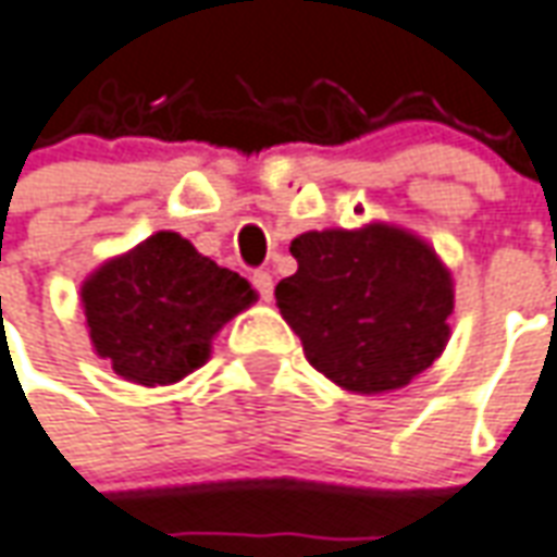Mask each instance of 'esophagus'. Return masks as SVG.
<instances>
[{"label": "esophagus", "mask_w": 557, "mask_h": 557, "mask_svg": "<svg viewBox=\"0 0 557 557\" xmlns=\"http://www.w3.org/2000/svg\"><path fill=\"white\" fill-rule=\"evenodd\" d=\"M251 285H255V290H258L263 302H270L272 299V275L270 272L267 270L255 272V275H251Z\"/></svg>", "instance_id": "esophagus-1"}]
</instances>
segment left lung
<instances>
[{
	"mask_svg": "<svg viewBox=\"0 0 557 557\" xmlns=\"http://www.w3.org/2000/svg\"><path fill=\"white\" fill-rule=\"evenodd\" d=\"M275 302L306 360L350 393L411 384L447 348L453 278L435 248L393 224L309 231Z\"/></svg>",
	"mask_w": 557,
	"mask_h": 557,
	"instance_id": "8db88e82",
	"label": "left lung"
}]
</instances>
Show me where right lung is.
I'll list each match as a JSON object with an SVG mask.
<instances>
[{
	"mask_svg": "<svg viewBox=\"0 0 557 557\" xmlns=\"http://www.w3.org/2000/svg\"><path fill=\"white\" fill-rule=\"evenodd\" d=\"M81 299L98 357L125 381L164 386L200 369L215 333L258 294L188 239L159 231L98 267Z\"/></svg>",
	"mask_w": 557,
	"mask_h": 557,
	"instance_id": "obj_1",
	"label": "right lung"
}]
</instances>
